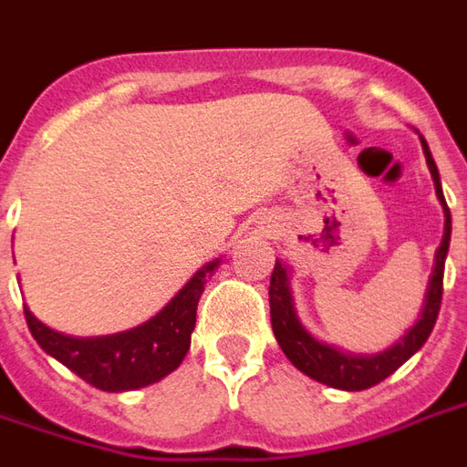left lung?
Segmentation results:
<instances>
[{
	"label": "left lung",
	"mask_w": 467,
	"mask_h": 467,
	"mask_svg": "<svg viewBox=\"0 0 467 467\" xmlns=\"http://www.w3.org/2000/svg\"><path fill=\"white\" fill-rule=\"evenodd\" d=\"M422 152L431 167L432 182H435V194L442 204V213H445V234H442V243L435 253V270H432L431 287L425 295V307L418 323L412 325L410 330L400 337V343H395L380 355H370V358H362V355H348L330 348V345L317 343L313 335L307 333L303 323L297 320L293 307V295H290V285H287V270L283 265L275 263L273 277H270V320H273V333L277 337V343L287 355V360L293 362L295 368L305 372L307 378L337 388V390H365L382 382L388 375L400 368L402 362L412 358L415 352L420 350L425 340L431 337L438 313H441L442 303V275H445V257H448V247H451V210L445 204L441 187V174L435 167L428 142L422 140Z\"/></svg>",
	"instance_id": "obj_1"
}]
</instances>
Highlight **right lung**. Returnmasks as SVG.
Returning a JSON list of instances; mask_svg holds the SVG:
<instances>
[{"label":"right lung","instance_id":"obj_1","mask_svg":"<svg viewBox=\"0 0 467 467\" xmlns=\"http://www.w3.org/2000/svg\"><path fill=\"white\" fill-rule=\"evenodd\" d=\"M217 260L204 265L190 283L184 285L162 313L134 330L107 337H67L36 320L25 305L29 333L39 348L62 362L65 368L107 392L137 390L162 380L180 368L190 350V335L197 320V303L202 297L207 277H213Z\"/></svg>","mask_w":467,"mask_h":467}]
</instances>
